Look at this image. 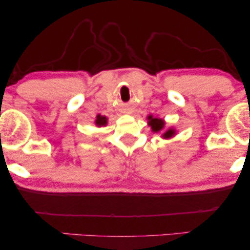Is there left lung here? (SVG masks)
I'll use <instances>...</instances> for the list:
<instances>
[{
	"label": "left lung",
	"instance_id": "1",
	"mask_svg": "<svg viewBox=\"0 0 250 250\" xmlns=\"http://www.w3.org/2000/svg\"><path fill=\"white\" fill-rule=\"evenodd\" d=\"M148 123H149V126L152 129V132H155V133H160L164 128H165V122H164L163 119H160V118L153 117L152 115L148 116ZM174 135H175V129L168 128L167 131L163 133L162 136L164 139H169Z\"/></svg>",
	"mask_w": 250,
	"mask_h": 250
}]
</instances>
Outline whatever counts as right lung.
I'll return each instance as SVG.
<instances>
[{"instance_id": "add662e5", "label": "right lung", "mask_w": 250, "mask_h": 250, "mask_svg": "<svg viewBox=\"0 0 250 250\" xmlns=\"http://www.w3.org/2000/svg\"><path fill=\"white\" fill-rule=\"evenodd\" d=\"M107 121H108V118L105 117V116L98 115L97 119H95V125L99 126V127H101V126H105L107 125Z\"/></svg>"}]
</instances>
